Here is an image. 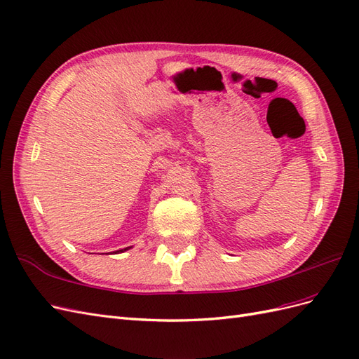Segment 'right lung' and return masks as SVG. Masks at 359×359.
I'll use <instances>...</instances> for the list:
<instances>
[{
    "label": "right lung",
    "instance_id": "right-lung-1",
    "mask_svg": "<svg viewBox=\"0 0 359 359\" xmlns=\"http://www.w3.org/2000/svg\"><path fill=\"white\" fill-rule=\"evenodd\" d=\"M128 248H132V247H126V248H123V250H118V252H114V253H123V252H127Z\"/></svg>",
    "mask_w": 359,
    "mask_h": 359
}]
</instances>
